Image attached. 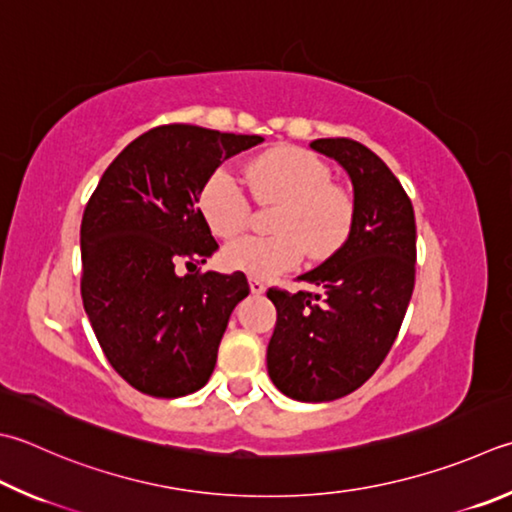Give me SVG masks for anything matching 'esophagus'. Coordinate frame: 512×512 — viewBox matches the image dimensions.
<instances>
[{"instance_id": "obj_1", "label": "esophagus", "mask_w": 512, "mask_h": 512, "mask_svg": "<svg viewBox=\"0 0 512 512\" xmlns=\"http://www.w3.org/2000/svg\"><path fill=\"white\" fill-rule=\"evenodd\" d=\"M249 289H252L254 296H260V294H265L267 285L263 281H258V278H249Z\"/></svg>"}]
</instances>
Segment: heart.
<instances>
[{
    "label": "heart",
    "mask_w": 512,
    "mask_h": 512,
    "mask_svg": "<svg viewBox=\"0 0 512 512\" xmlns=\"http://www.w3.org/2000/svg\"><path fill=\"white\" fill-rule=\"evenodd\" d=\"M254 194L278 205L272 214L276 234H247L229 240L223 263L252 278H272L307 256L323 260L339 252L354 223V198L330 182V169L314 153L296 147L269 149L249 167ZM200 211L216 236L229 238L249 223L252 202L229 167L209 173L200 189Z\"/></svg>",
    "instance_id": "heart-1"
}]
</instances>
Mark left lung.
Returning <instances> with one entry per match:
<instances>
[{"mask_svg": "<svg viewBox=\"0 0 512 512\" xmlns=\"http://www.w3.org/2000/svg\"><path fill=\"white\" fill-rule=\"evenodd\" d=\"M310 147L350 176L354 223L339 252L298 276L318 292H267L276 305L267 372L289 399L321 403L361 388L388 356L414 289L417 225L408 194L374 151L350 138Z\"/></svg>", "mask_w": 512, "mask_h": 512, "instance_id": "1", "label": "left lung"}]
</instances>
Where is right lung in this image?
I'll use <instances>...</instances> for the list:
<instances>
[{"instance_id": "right-lung-1", "label": "right lung", "mask_w": 512, "mask_h": 512, "mask_svg": "<svg viewBox=\"0 0 512 512\" xmlns=\"http://www.w3.org/2000/svg\"><path fill=\"white\" fill-rule=\"evenodd\" d=\"M260 142L162 124L122 149L86 202L84 310L113 370L144 394L185 397L216 368L229 316L249 285L243 272H193L218 249L198 196L223 160ZM180 262L187 275L177 272Z\"/></svg>"}]
</instances>
